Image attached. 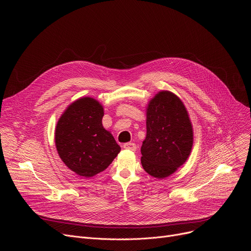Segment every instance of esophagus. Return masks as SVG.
I'll return each mask as SVG.
<instances>
[{
	"label": "esophagus",
	"instance_id": "obj_1",
	"mask_svg": "<svg viewBox=\"0 0 251 251\" xmlns=\"http://www.w3.org/2000/svg\"><path fill=\"white\" fill-rule=\"evenodd\" d=\"M123 148L126 150L135 151L137 149V146H136V144H134V143H125V144L123 145Z\"/></svg>",
	"mask_w": 251,
	"mask_h": 251
}]
</instances>
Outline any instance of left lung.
<instances>
[{
    "mask_svg": "<svg viewBox=\"0 0 251 251\" xmlns=\"http://www.w3.org/2000/svg\"><path fill=\"white\" fill-rule=\"evenodd\" d=\"M146 127L142 166L149 175L164 178L187 161L193 147V126L182 100L170 91L157 93L147 107Z\"/></svg>",
    "mask_w": 251,
    "mask_h": 251,
    "instance_id": "obj_1",
    "label": "left lung"
}]
</instances>
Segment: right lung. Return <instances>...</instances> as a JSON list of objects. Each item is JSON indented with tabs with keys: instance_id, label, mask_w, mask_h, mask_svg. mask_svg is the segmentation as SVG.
Here are the masks:
<instances>
[{
	"instance_id": "add662e5",
	"label": "right lung",
	"mask_w": 251,
	"mask_h": 251,
	"mask_svg": "<svg viewBox=\"0 0 251 251\" xmlns=\"http://www.w3.org/2000/svg\"><path fill=\"white\" fill-rule=\"evenodd\" d=\"M103 106L91 97L71 103L55 127L54 141L62 162L80 176L104 171L120 152L112 134L104 129Z\"/></svg>"
}]
</instances>
